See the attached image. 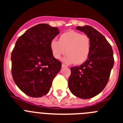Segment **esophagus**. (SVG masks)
<instances>
[{
  "instance_id": "obj_1",
  "label": "esophagus",
  "mask_w": 123,
  "mask_h": 123,
  "mask_svg": "<svg viewBox=\"0 0 123 123\" xmlns=\"http://www.w3.org/2000/svg\"><path fill=\"white\" fill-rule=\"evenodd\" d=\"M67 67H68V66H66V65L64 64H62V68H67Z\"/></svg>"
}]
</instances>
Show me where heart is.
I'll use <instances>...</instances> for the list:
<instances>
[{"instance_id":"1","label":"heart","mask_w":123,"mask_h":123,"mask_svg":"<svg viewBox=\"0 0 123 123\" xmlns=\"http://www.w3.org/2000/svg\"><path fill=\"white\" fill-rule=\"evenodd\" d=\"M50 49L55 59H59L66 53L68 55L62 59L64 62L80 64L89 56L91 41L87 35L69 31L62 34L59 41L53 39L50 43Z\"/></svg>"}]
</instances>
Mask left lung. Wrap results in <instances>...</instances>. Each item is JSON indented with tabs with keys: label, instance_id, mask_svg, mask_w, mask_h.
<instances>
[{
	"label": "left lung",
	"instance_id": "1",
	"mask_svg": "<svg viewBox=\"0 0 123 123\" xmlns=\"http://www.w3.org/2000/svg\"><path fill=\"white\" fill-rule=\"evenodd\" d=\"M76 29L89 37L91 50L85 62L70 68L68 85L75 96L89 99L98 95L106 87L114 65L113 51L105 36L92 26H77Z\"/></svg>",
	"mask_w": 123,
	"mask_h": 123
}]
</instances>
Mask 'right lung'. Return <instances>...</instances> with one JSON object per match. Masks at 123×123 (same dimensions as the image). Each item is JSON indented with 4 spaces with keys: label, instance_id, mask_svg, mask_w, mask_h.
I'll return each instance as SVG.
<instances>
[{
    "label": "right lung",
    "instance_id": "obj_1",
    "mask_svg": "<svg viewBox=\"0 0 123 123\" xmlns=\"http://www.w3.org/2000/svg\"><path fill=\"white\" fill-rule=\"evenodd\" d=\"M59 32L57 27L41 23L17 39L11 55L13 79L30 97L46 95L61 69V62L53 56L50 49L51 41Z\"/></svg>",
    "mask_w": 123,
    "mask_h": 123
}]
</instances>
